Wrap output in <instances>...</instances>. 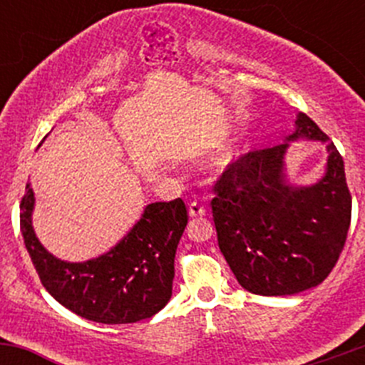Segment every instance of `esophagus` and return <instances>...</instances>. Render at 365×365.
Returning a JSON list of instances; mask_svg holds the SVG:
<instances>
[{"label": "esophagus", "mask_w": 365, "mask_h": 365, "mask_svg": "<svg viewBox=\"0 0 365 365\" xmlns=\"http://www.w3.org/2000/svg\"><path fill=\"white\" fill-rule=\"evenodd\" d=\"M189 215L190 217L206 215V206L203 203H200V201H192V203L189 205Z\"/></svg>", "instance_id": "obj_1"}]
</instances>
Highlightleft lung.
<instances>
[{
    "label": "left lung",
    "instance_id": "1",
    "mask_svg": "<svg viewBox=\"0 0 365 365\" xmlns=\"http://www.w3.org/2000/svg\"><path fill=\"white\" fill-rule=\"evenodd\" d=\"M295 123L288 141L327 143V173L316 185L284 183L288 143L244 153L213 183L219 249L242 288L254 295H295L322 284L348 237L351 194L341 153L307 114L298 113Z\"/></svg>",
    "mask_w": 365,
    "mask_h": 365
}]
</instances>
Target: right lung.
Listing matches in <instances>:
<instances>
[{"mask_svg":"<svg viewBox=\"0 0 365 365\" xmlns=\"http://www.w3.org/2000/svg\"><path fill=\"white\" fill-rule=\"evenodd\" d=\"M33 203L26 183L21 201L26 249L43 288L68 311L90 322L121 325L152 318L168 304L176 247L189 220L182 197L146 206L116 247L86 263H67L42 247L31 226Z\"/></svg>","mask_w":365,"mask_h":365,"instance_id":"right-lung-1","label":"right lung"}]
</instances>
